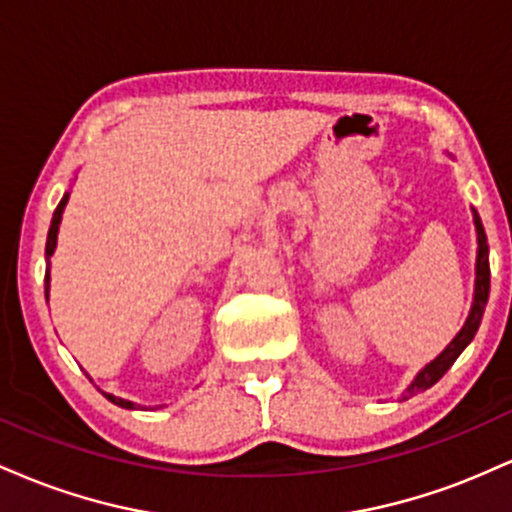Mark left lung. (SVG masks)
<instances>
[{
	"label": "left lung",
	"instance_id": "1",
	"mask_svg": "<svg viewBox=\"0 0 512 512\" xmlns=\"http://www.w3.org/2000/svg\"><path fill=\"white\" fill-rule=\"evenodd\" d=\"M474 226H477V240H479V252H477V286H474V305H472V313H469L467 322H464V327L457 334L455 339L448 344V349L440 354L436 361H431L428 366L421 370L419 375H416L414 383L409 385L407 395H416V392L421 390H428L431 385H436L440 378H443L445 373H448V368L455 363V358L462 354L464 346L474 339V334H477L479 325H481V315H484V308H486V301H489V289H491V267H489V243H486V233H484V226H481V219L479 214L474 211ZM407 399V397H404Z\"/></svg>",
	"mask_w": 512,
	"mask_h": 512
}]
</instances>
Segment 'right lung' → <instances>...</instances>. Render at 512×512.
<instances>
[{
    "label": "right lung",
    "mask_w": 512,
    "mask_h": 512,
    "mask_svg": "<svg viewBox=\"0 0 512 512\" xmlns=\"http://www.w3.org/2000/svg\"><path fill=\"white\" fill-rule=\"evenodd\" d=\"M67 199H69V195H64V197L60 199V204H57L55 214H52V223H50V231H48V243H45V257H48V262H50L52 252H55L57 231H60L62 211H64V207H67ZM48 284H50V274H45V296H48ZM103 395L108 397L113 404H117V407H122V409H134V404L127 402V399H120V397H115V395H108V392H103Z\"/></svg>",
    "instance_id": "add662e5"
}]
</instances>
